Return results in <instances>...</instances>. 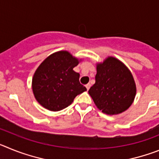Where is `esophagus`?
Listing matches in <instances>:
<instances>
[{"mask_svg":"<svg viewBox=\"0 0 159 159\" xmlns=\"http://www.w3.org/2000/svg\"><path fill=\"white\" fill-rule=\"evenodd\" d=\"M85 87H86L87 90H88H88L90 89V88H91V84H87V85H86V86H85Z\"/></svg>","mask_w":159,"mask_h":159,"instance_id":"obj_1","label":"esophagus"}]
</instances>
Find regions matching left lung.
Returning a JSON list of instances; mask_svg holds the SVG:
<instances>
[{
    "mask_svg": "<svg viewBox=\"0 0 159 159\" xmlns=\"http://www.w3.org/2000/svg\"><path fill=\"white\" fill-rule=\"evenodd\" d=\"M95 84L88 91L95 104L107 115H117L130 107L136 86L130 70L115 57H109L96 66Z\"/></svg>",
    "mask_w": 159,
    "mask_h": 159,
    "instance_id": "left-lung-1",
    "label": "left lung"
}]
</instances>
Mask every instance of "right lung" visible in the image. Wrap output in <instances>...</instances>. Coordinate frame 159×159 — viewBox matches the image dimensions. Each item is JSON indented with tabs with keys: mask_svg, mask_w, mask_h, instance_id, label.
<instances>
[{
	"mask_svg": "<svg viewBox=\"0 0 159 159\" xmlns=\"http://www.w3.org/2000/svg\"><path fill=\"white\" fill-rule=\"evenodd\" d=\"M79 60L67 51L50 55L35 71L32 92L41 106L58 111L71 104L75 96L87 91L80 83V74L73 71Z\"/></svg>",
	"mask_w": 159,
	"mask_h": 159,
	"instance_id": "right-lung-1",
	"label": "right lung"
}]
</instances>
